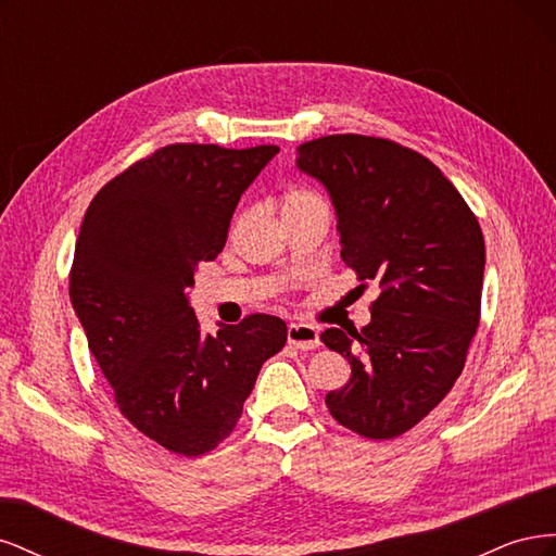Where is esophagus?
Returning <instances> with one entry per match:
<instances>
[{
  "label": "esophagus",
  "instance_id": "1",
  "mask_svg": "<svg viewBox=\"0 0 556 556\" xmlns=\"http://www.w3.org/2000/svg\"><path fill=\"white\" fill-rule=\"evenodd\" d=\"M288 341L299 350H315L319 345V333L313 325H290Z\"/></svg>",
  "mask_w": 556,
  "mask_h": 556
}]
</instances>
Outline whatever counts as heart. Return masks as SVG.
<instances>
[{
    "label": "heart",
    "mask_w": 556,
    "mask_h": 556,
    "mask_svg": "<svg viewBox=\"0 0 556 556\" xmlns=\"http://www.w3.org/2000/svg\"><path fill=\"white\" fill-rule=\"evenodd\" d=\"M325 199L319 197L313 190H304V188H294L288 190L282 197V211H294V208H308V206H323Z\"/></svg>",
    "instance_id": "obj_1"
}]
</instances>
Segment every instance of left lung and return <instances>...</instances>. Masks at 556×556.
<instances>
[{
    "label": "left lung",
    "mask_w": 556,
    "mask_h": 556,
    "mask_svg": "<svg viewBox=\"0 0 556 556\" xmlns=\"http://www.w3.org/2000/svg\"><path fill=\"white\" fill-rule=\"evenodd\" d=\"M296 166L331 197L343 262L380 285L362 331L319 336L352 368L327 408L364 439H396L462 374L480 323L482 229L439 166L394 141L331 134L301 143Z\"/></svg>",
    "instance_id": "1"
}]
</instances>
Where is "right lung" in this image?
I'll use <instances>...</instances> for the list:
<instances>
[{"mask_svg":"<svg viewBox=\"0 0 556 556\" xmlns=\"http://www.w3.org/2000/svg\"><path fill=\"white\" fill-rule=\"evenodd\" d=\"M278 150L160 148L83 217L70 296L92 357L129 422L182 457L227 439L262 364L288 341L274 315L204 333L188 301L197 266L220 255L241 194Z\"/></svg>","mask_w":556,"mask_h":556,"instance_id":"add662e5","label":"right lung"}]
</instances>
